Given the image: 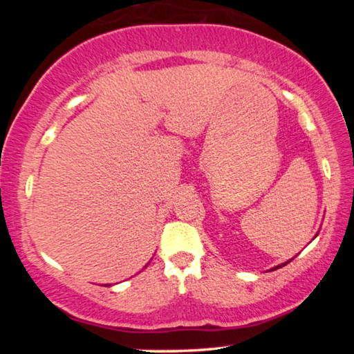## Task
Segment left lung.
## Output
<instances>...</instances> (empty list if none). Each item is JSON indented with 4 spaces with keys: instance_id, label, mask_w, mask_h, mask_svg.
Segmentation results:
<instances>
[{
    "instance_id": "1",
    "label": "left lung",
    "mask_w": 354,
    "mask_h": 354,
    "mask_svg": "<svg viewBox=\"0 0 354 354\" xmlns=\"http://www.w3.org/2000/svg\"><path fill=\"white\" fill-rule=\"evenodd\" d=\"M315 236H317V234H315ZM290 261H292V259H290ZM290 261H287V262H284V263H281V266H277V267H273V268H272V270H277V268H281V267H283V266H287V263H289Z\"/></svg>"
}]
</instances>
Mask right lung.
Masks as SVG:
<instances>
[{
    "instance_id": "right-lung-1",
    "label": "right lung",
    "mask_w": 354,
    "mask_h": 354,
    "mask_svg": "<svg viewBox=\"0 0 354 354\" xmlns=\"http://www.w3.org/2000/svg\"><path fill=\"white\" fill-rule=\"evenodd\" d=\"M145 267H148V263H147V266H145ZM106 286H107V287H109V286H111V284H106Z\"/></svg>"
}]
</instances>
